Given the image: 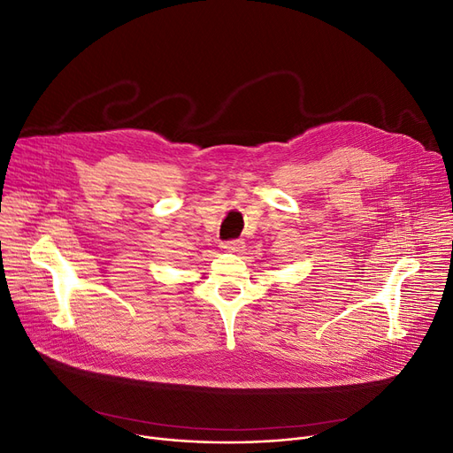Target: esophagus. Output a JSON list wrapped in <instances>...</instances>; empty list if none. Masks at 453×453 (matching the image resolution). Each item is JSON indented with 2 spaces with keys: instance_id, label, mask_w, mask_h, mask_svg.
<instances>
[{
  "instance_id": "1",
  "label": "esophagus",
  "mask_w": 453,
  "mask_h": 453,
  "mask_svg": "<svg viewBox=\"0 0 453 453\" xmlns=\"http://www.w3.org/2000/svg\"><path fill=\"white\" fill-rule=\"evenodd\" d=\"M222 248H224L226 251H229V253H239V251H242V250L246 248V244H244V241H241V239H234V241L224 242Z\"/></svg>"
}]
</instances>
